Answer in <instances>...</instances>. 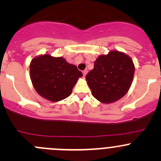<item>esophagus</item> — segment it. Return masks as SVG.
<instances>
[{
  "label": "esophagus",
  "instance_id": "esophagus-1",
  "mask_svg": "<svg viewBox=\"0 0 161 161\" xmlns=\"http://www.w3.org/2000/svg\"><path fill=\"white\" fill-rule=\"evenodd\" d=\"M87 72H88V71H87V70H84V71H82V74H83V76H86V75Z\"/></svg>",
  "mask_w": 161,
  "mask_h": 161
}]
</instances>
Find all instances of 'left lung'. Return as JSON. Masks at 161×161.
Wrapping results in <instances>:
<instances>
[{
	"label": "left lung",
	"instance_id": "obj_1",
	"mask_svg": "<svg viewBox=\"0 0 161 161\" xmlns=\"http://www.w3.org/2000/svg\"><path fill=\"white\" fill-rule=\"evenodd\" d=\"M135 66L130 57L113 50L107 55H100L94 68L86 76L92 95L103 103L117 101L130 88Z\"/></svg>",
	"mask_w": 161,
	"mask_h": 161
}]
</instances>
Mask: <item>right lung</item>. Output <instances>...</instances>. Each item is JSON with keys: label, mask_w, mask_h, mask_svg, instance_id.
Masks as SVG:
<instances>
[{"label": "right lung", "mask_w": 161, "mask_h": 161, "mask_svg": "<svg viewBox=\"0 0 161 161\" xmlns=\"http://www.w3.org/2000/svg\"><path fill=\"white\" fill-rule=\"evenodd\" d=\"M82 73L63 58L40 55L32 60L30 79L36 91L43 98L58 102L71 95Z\"/></svg>", "instance_id": "add662e5"}]
</instances>
